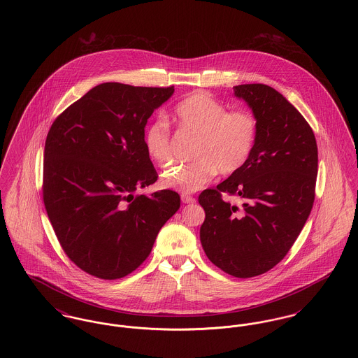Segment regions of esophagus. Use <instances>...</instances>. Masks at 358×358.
Segmentation results:
<instances>
[{"instance_id":"1","label":"esophagus","mask_w":358,"mask_h":358,"mask_svg":"<svg viewBox=\"0 0 358 358\" xmlns=\"http://www.w3.org/2000/svg\"><path fill=\"white\" fill-rule=\"evenodd\" d=\"M181 200L184 204H193L196 203V199L192 197V196H187V194H181Z\"/></svg>"}]
</instances>
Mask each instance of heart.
<instances>
[{"instance_id": "heart-1", "label": "heart", "mask_w": 358, "mask_h": 358, "mask_svg": "<svg viewBox=\"0 0 358 358\" xmlns=\"http://www.w3.org/2000/svg\"><path fill=\"white\" fill-rule=\"evenodd\" d=\"M173 118L187 133L199 136L193 162L165 171L162 187L194 193L220 171L224 176L243 169L255 149L259 124L250 110L229 111L205 92H196L174 107ZM146 153L159 166L171 159V129L164 118L154 120L145 130Z\"/></svg>"}]
</instances>
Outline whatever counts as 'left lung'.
I'll use <instances>...</instances> for the list:
<instances>
[{
    "mask_svg": "<svg viewBox=\"0 0 358 358\" xmlns=\"http://www.w3.org/2000/svg\"><path fill=\"white\" fill-rule=\"evenodd\" d=\"M234 91L257 120L255 149L243 169L199 196L205 210L200 240L224 273L252 278L276 266L299 236L314 203L318 149L306 120L273 87ZM222 192L243 204L224 202Z\"/></svg>",
    "mask_w": 358,
    "mask_h": 358,
    "instance_id": "1",
    "label": "left lung"
}]
</instances>
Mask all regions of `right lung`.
Here are the masks:
<instances>
[{"label":"right lung","instance_id":"obj_1","mask_svg":"<svg viewBox=\"0 0 358 358\" xmlns=\"http://www.w3.org/2000/svg\"><path fill=\"white\" fill-rule=\"evenodd\" d=\"M173 92L174 87L102 83L52 123L44 205L64 252L90 275L111 280L133 273L180 208L173 190L134 194L158 178L143 134Z\"/></svg>","mask_w":358,"mask_h":358}]
</instances>
